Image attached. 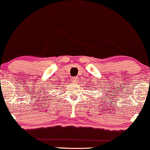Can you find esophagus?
Masks as SVG:
<instances>
[{"mask_svg":"<svg viewBox=\"0 0 150 150\" xmlns=\"http://www.w3.org/2000/svg\"><path fill=\"white\" fill-rule=\"evenodd\" d=\"M77 80H78V78H77V77H73V83H75V82H77Z\"/></svg>","mask_w":150,"mask_h":150,"instance_id":"1","label":"esophagus"}]
</instances>
